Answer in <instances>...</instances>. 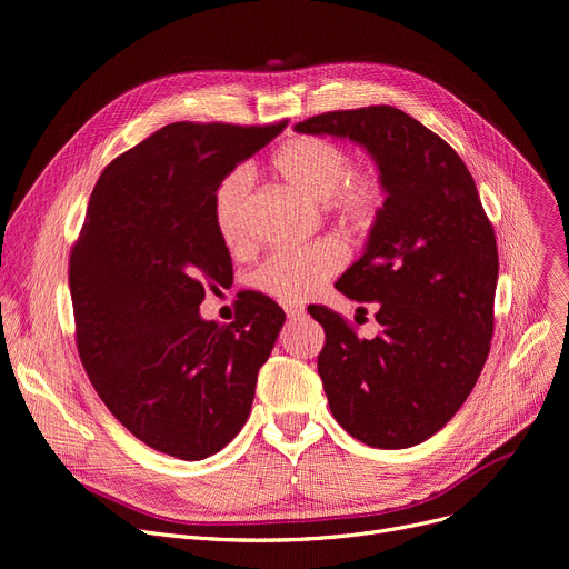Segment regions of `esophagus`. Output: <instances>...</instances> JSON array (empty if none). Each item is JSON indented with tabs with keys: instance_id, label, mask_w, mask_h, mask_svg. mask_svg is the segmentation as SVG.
Returning <instances> with one entry per match:
<instances>
[{
	"instance_id": "esophagus-1",
	"label": "esophagus",
	"mask_w": 569,
	"mask_h": 569,
	"mask_svg": "<svg viewBox=\"0 0 569 569\" xmlns=\"http://www.w3.org/2000/svg\"><path fill=\"white\" fill-rule=\"evenodd\" d=\"M286 316H288L290 320L302 318V316H305V307H295V305H290V307H286Z\"/></svg>"
}]
</instances>
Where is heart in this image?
Instances as JSON below:
<instances>
[{"label":"heart","instance_id":"obj_1","mask_svg":"<svg viewBox=\"0 0 569 569\" xmlns=\"http://www.w3.org/2000/svg\"><path fill=\"white\" fill-rule=\"evenodd\" d=\"M272 168L305 198L325 202L330 212L348 230H367L378 219L385 187L371 170L355 172L346 149L332 140L302 136L288 140L272 159ZM251 174L237 168L221 179L214 191L212 214L214 226L228 247L242 244L244 209ZM343 262V249L335 239L288 249L269 256L253 274V283L279 302L297 305L309 300Z\"/></svg>","mask_w":569,"mask_h":569}]
</instances>
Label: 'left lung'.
Returning <instances> with one entry per match:
<instances>
[{
    "label": "left lung",
    "mask_w": 569,
    "mask_h": 569,
    "mask_svg": "<svg viewBox=\"0 0 569 569\" xmlns=\"http://www.w3.org/2000/svg\"><path fill=\"white\" fill-rule=\"evenodd\" d=\"M295 131L360 144L385 187L365 253L337 281L378 305L380 335L357 339L339 313L309 309L325 327L327 403L365 445H420L463 406L491 348L498 249L480 193L455 149L399 108L325 112Z\"/></svg>",
    "instance_id": "left-lung-1"
}]
</instances>
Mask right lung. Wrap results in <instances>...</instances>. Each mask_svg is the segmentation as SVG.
<instances>
[{
    "label": "right lung",
    "mask_w": 569,
    "mask_h": 569,
    "mask_svg": "<svg viewBox=\"0 0 569 569\" xmlns=\"http://www.w3.org/2000/svg\"><path fill=\"white\" fill-rule=\"evenodd\" d=\"M283 127L168 124L117 157L89 198L69 262L78 352L108 410L157 452L212 457L251 412L286 313L249 292L221 327L200 305L232 277L214 191Z\"/></svg>",
    "instance_id": "right-lung-1"
}]
</instances>
